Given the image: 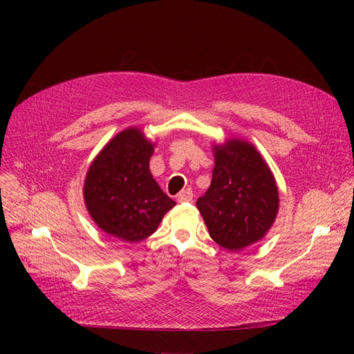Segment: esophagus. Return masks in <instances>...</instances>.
Returning a JSON list of instances; mask_svg holds the SVG:
<instances>
[{
  "label": "esophagus",
  "instance_id": "obj_1",
  "mask_svg": "<svg viewBox=\"0 0 354 354\" xmlns=\"http://www.w3.org/2000/svg\"><path fill=\"white\" fill-rule=\"evenodd\" d=\"M192 199H194V194H192L190 189H186V190H183V192H180L178 196H177V201H178L180 203H183V202H192Z\"/></svg>",
  "mask_w": 354,
  "mask_h": 354
}]
</instances>
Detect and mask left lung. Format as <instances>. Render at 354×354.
<instances>
[{"mask_svg": "<svg viewBox=\"0 0 354 354\" xmlns=\"http://www.w3.org/2000/svg\"><path fill=\"white\" fill-rule=\"evenodd\" d=\"M208 190L196 201L209 236L229 251L260 241L274 221L279 196L269 167L255 147L241 140L216 146Z\"/></svg>", "mask_w": 354, "mask_h": 354, "instance_id": "1", "label": "left lung"}]
</instances>
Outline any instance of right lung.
<instances>
[{
	"instance_id": "1",
	"label": "right lung",
	"mask_w": 354,
	"mask_h": 354,
	"mask_svg": "<svg viewBox=\"0 0 354 354\" xmlns=\"http://www.w3.org/2000/svg\"><path fill=\"white\" fill-rule=\"evenodd\" d=\"M153 145L137 128L113 137L93 160L84 199L93 220L124 242L143 241L176 205L153 180L149 160Z\"/></svg>"
}]
</instances>
